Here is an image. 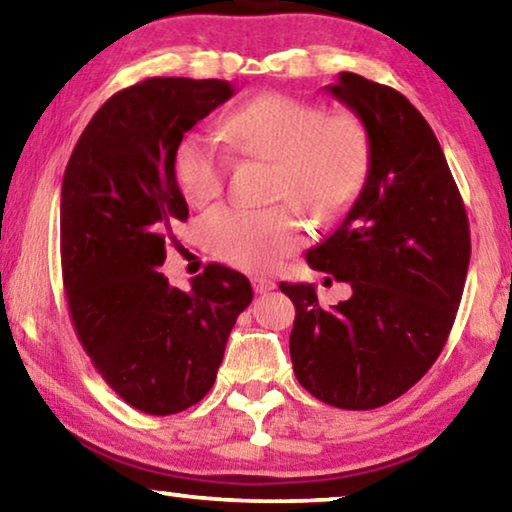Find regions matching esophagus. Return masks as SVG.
Returning <instances> with one entry per match:
<instances>
[{
	"mask_svg": "<svg viewBox=\"0 0 512 512\" xmlns=\"http://www.w3.org/2000/svg\"><path fill=\"white\" fill-rule=\"evenodd\" d=\"M253 287H255L257 293H268V291H273V289L277 287V284H275L273 280H268V277L255 275V277H253Z\"/></svg>",
	"mask_w": 512,
	"mask_h": 512,
	"instance_id": "esophagus-1",
	"label": "esophagus"
}]
</instances>
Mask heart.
<instances>
[{"label": "heart", "instance_id": "1", "mask_svg": "<svg viewBox=\"0 0 512 512\" xmlns=\"http://www.w3.org/2000/svg\"><path fill=\"white\" fill-rule=\"evenodd\" d=\"M235 149L271 160L273 207L219 205L201 221V235L216 257L246 271H264L305 241L302 207L318 216L343 212L370 171V137L352 112H323L316 103L282 92L259 94L225 119ZM230 158L210 135L187 133L173 155V171L187 201L219 198Z\"/></svg>", "mask_w": 512, "mask_h": 512}]
</instances>
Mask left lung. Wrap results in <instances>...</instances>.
I'll use <instances>...</instances> for the list:
<instances>
[{
    "instance_id": "left-lung-1",
    "label": "left lung",
    "mask_w": 512,
    "mask_h": 512,
    "mask_svg": "<svg viewBox=\"0 0 512 512\" xmlns=\"http://www.w3.org/2000/svg\"><path fill=\"white\" fill-rule=\"evenodd\" d=\"M327 92L366 126L370 171L307 262L348 282L352 296L323 309L314 284L280 291L296 305L289 350L300 386L336 409L368 411L404 395L443 352L470 266V223L436 135L404 94L352 72Z\"/></svg>"
}]
</instances>
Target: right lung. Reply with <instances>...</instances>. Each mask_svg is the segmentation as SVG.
<instances>
[{"label": "right lung", "instance_id": "add662e5", "mask_svg": "<svg viewBox=\"0 0 512 512\" xmlns=\"http://www.w3.org/2000/svg\"><path fill=\"white\" fill-rule=\"evenodd\" d=\"M219 79L155 76L121 90L85 126L60 194V264L81 345L133 409L180 413L210 393L248 277L207 264L192 289L158 273L187 221L173 155L187 131L228 101Z\"/></svg>", "mask_w": 512, "mask_h": 512}]
</instances>
